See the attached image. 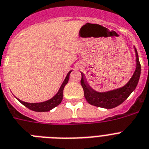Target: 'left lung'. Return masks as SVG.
Masks as SVG:
<instances>
[{
	"mask_svg": "<svg viewBox=\"0 0 149 149\" xmlns=\"http://www.w3.org/2000/svg\"><path fill=\"white\" fill-rule=\"evenodd\" d=\"M135 53L136 57V66L135 72L127 83L119 88L109 90L106 92H98L87 84L85 80L84 74L81 72V84L84 89L85 99L88 102V103L96 107L109 109L117 107L127 99L128 96L136 89L140 77L141 65L139 60L138 53L136 48Z\"/></svg>",
	"mask_w": 149,
	"mask_h": 149,
	"instance_id": "left-lung-1",
	"label": "left lung"
}]
</instances>
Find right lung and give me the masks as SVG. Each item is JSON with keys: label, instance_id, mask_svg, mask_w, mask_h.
I'll return each instance as SVG.
<instances>
[{"label": "right lung", "instance_id": "obj_1", "mask_svg": "<svg viewBox=\"0 0 149 149\" xmlns=\"http://www.w3.org/2000/svg\"><path fill=\"white\" fill-rule=\"evenodd\" d=\"M72 72L70 71L67 75H66L64 81L62 82V85H61L60 88H59V91L57 92V93L56 94L55 96H53L52 98H50L49 100H47V101L41 102H35V103H30V102H23L22 100H19V102H20L23 105H25V107H27L28 109H29L30 110H32L34 111H38V112H44V111H50L51 109H54L55 107H56L57 105H59L61 103V102L62 100V97H63V90H64V87L67 83L68 82V80H69V75L71 72Z\"/></svg>", "mask_w": 149, "mask_h": 149}]
</instances>
